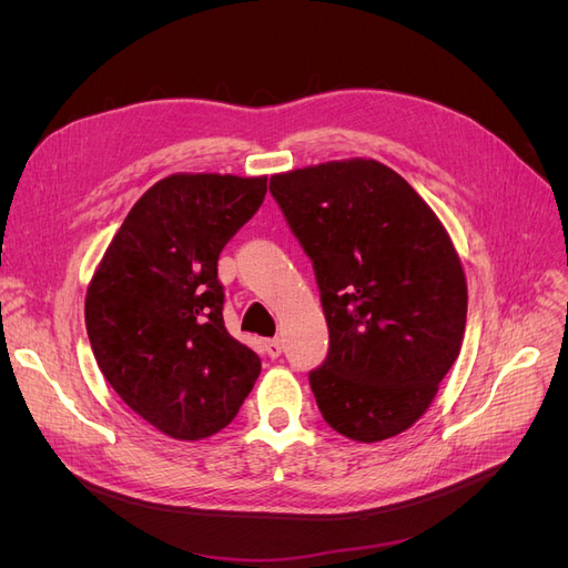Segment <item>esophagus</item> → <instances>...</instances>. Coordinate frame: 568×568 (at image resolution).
I'll return each instance as SVG.
<instances>
[{"mask_svg":"<svg viewBox=\"0 0 568 568\" xmlns=\"http://www.w3.org/2000/svg\"><path fill=\"white\" fill-rule=\"evenodd\" d=\"M263 348H265V353H267L270 357H280V355H282V341H280V338H267V341L263 343Z\"/></svg>","mask_w":568,"mask_h":568,"instance_id":"obj_1","label":"esophagus"}]
</instances>
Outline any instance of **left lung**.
Listing matches in <instances>:
<instances>
[{
    "label": "left lung",
    "instance_id": "1",
    "mask_svg": "<svg viewBox=\"0 0 568 568\" xmlns=\"http://www.w3.org/2000/svg\"><path fill=\"white\" fill-rule=\"evenodd\" d=\"M313 261L329 353L311 372L324 422L359 443L403 434L459 355L467 280L436 213L395 170L329 161L270 178Z\"/></svg>",
    "mask_w": 568,
    "mask_h": 568
}]
</instances>
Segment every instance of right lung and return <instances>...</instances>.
<instances>
[{
	"label": "right lung",
	"instance_id": "add662e5",
	"mask_svg": "<svg viewBox=\"0 0 568 568\" xmlns=\"http://www.w3.org/2000/svg\"><path fill=\"white\" fill-rule=\"evenodd\" d=\"M267 178L178 173L132 205L94 272L84 324L101 374L170 438L217 434L261 357L225 329L217 257L261 209Z\"/></svg>",
	"mask_w": 568,
	"mask_h": 568
}]
</instances>
